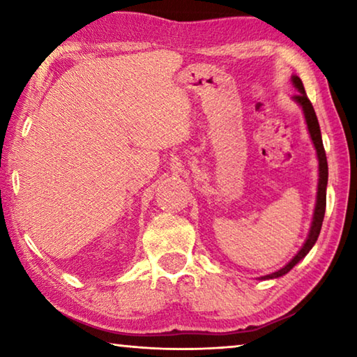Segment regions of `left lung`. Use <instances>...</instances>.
<instances>
[{"label":"left lung","instance_id":"8db88e82","mask_svg":"<svg viewBox=\"0 0 357 357\" xmlns=\"http://www.w3.org/2000/svg\"><path fill=\"white\" fill-rule=\"evenodd\" d=\"M293 84L298 88V94H294V100L302 107L304 110V116H305V123L307 128H309L312 142L315 144L317 154H318V160H319V183H318V193H317V206H315V214H313V222H312V228L309 233V238H307L305 244L302 245V249L298 252L291 261H289L285 268H282L280 271H277L274 274H269L263 277V279H275V277H280L283 274H287L288 271H291L296 264H298L302 258H304L307 253L310 252L313 244L317 243V239L319 236V231H321V225H323V219H324V211H326V187H328V159H326V151L323 146V140H321V130H319V124H318V118L317 113L313 110L312 102L309 100L305 94L304 84H302V80L299 77H293Z\"/></svg>","mask_w":357,"mask_h":357}]
</instances>
